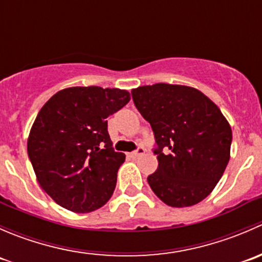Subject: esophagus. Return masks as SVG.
<instances>
[{
    "label": "esophagus",
    "instance_id": "obj_1",
    "mask_svg": "<svg viewBox=\"0 0 262 262\" xmlns=\"http://www.w3.org/2000/svg\"><path fill=\"white\" fill-rule=\"evenodd\" d=\"M144 152H145L144 147L139 146L136 150H134V151H132L130 155H131L132 158H137V157H140V155H144Z\"/></svg>",
    "mask_w": 262,
    "mask_h": 262
}]
</instances>
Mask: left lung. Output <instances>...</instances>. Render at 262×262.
<instances>
[{"label": "left lung", "mask_w": 262, "mask_h": 262, "mask_svg": "<svg viewBox=\"0 0 262 262\" xmlns=\"http://www.w3.org/2000/svg\"><path fill=\"white\" fill-rule=\"evenodd\" d=\"M131 95L154 134L158 168L147 177L151 190L173 208L200 203L214 190L229 162V123L193 88L160 82L139 86Z\"/></svg>", "instance_id": "obj_1"}]
</instances>
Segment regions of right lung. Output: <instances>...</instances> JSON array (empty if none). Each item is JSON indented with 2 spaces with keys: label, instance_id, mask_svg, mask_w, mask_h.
<instances>
[{
  "label": "right lung",
  "instance_id": "obj_1",
  "mask_svg": "<svg viewBox=\"0 0 262 262\" xmlns=\"http://www.w3.org/2000/svg\"><path fill=\"white\" fill-rule=\"evenodd\" d=\"M130 102L126 90L67 88L38 113L28 155L40 187L67 210L90 213L111 199L125 154L113 149L108 117Z\"/></svg>",
  "mask_w": 262,
  "mask_h": 262
}]
</instances>
